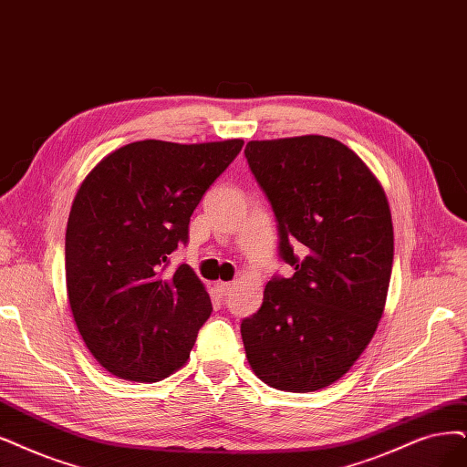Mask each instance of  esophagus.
<instances>
[{"instance_id": "1", "label": "esophagus", "mask_w": 467, "mask_h": 467, "mask_svg": "<svg viewBox=\"0 0 467 467\" xmlns=\"http://www.w3.org/2000/svg\"><path fill=\"white\" fill-rule=\"evenodd\" d=\"M231 288H233V285L231 283H215V290H217V295L219 296H227L229 292H231Z\"/></svg>"}]
</instances>
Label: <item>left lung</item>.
<instances>
[{"instance_id":"left-lung-1","label":"left lung","mask_w":467,"mask_h":467,"mask_svg":"<svg viewBox=\"0 0 467 467\" xmlns=\"http://www.w3.org/2000/svg\"><path fill=\"white\" fill-rule=\"evenodd\" d=\"M244 155L295 267L267 283L262 307L240 325L248 364L273 389L319 390L354 366L383 316L394 255L385 190L329 136L252 140Z\"/></svg>"}]
</instances>
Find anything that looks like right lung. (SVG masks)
I'll return each instance as SVG.
<instances>
[{"label":"right lung","mask_w":467,"mask_h":467,"mask_svg":"<svg viewBox=\"0 0 467 467\" xmlns=\"http://www.w3.org/2000/svg\"><path fill=\"white\" fill-rule=\"evenodd\" d=\"M243 144L132 142L80 184L65 234L67 295L84 344L111 375L158 383L190 358L212 300L192 267H165Z\"/></svg>","instance_id":"1"}]
</instances>
